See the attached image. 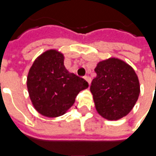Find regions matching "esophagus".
I'll list each match as a JSON object with an SVG mask.
<instances>
[{"instance_id":"1","label":"esophagus","mask_w":156,"mask_h":156,"mask_svg":"<svg viewBox=\"0 0 156 156\" xmlns=\"http://www.w3.org/2000/svg\"><path fill=\"white\" fill-rule=\"evenodd\" d=\"M84 79L88 82V84L90 85V83H91V78H90L89 76H84Z\"/></svg>"}]
</instances>
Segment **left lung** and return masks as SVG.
<instances>
[{
    "label": "left lung",
    "mask_w": 156,
    "mask_h": 156,
    "mask_svg": "<svg viewBox=\"0 0 156 156\" xmlns=\"http://www.w3.org/2000/svg\"><path fill=\"white\" fill-rule=\"evenodd\" d=\"M97 76L90 91L96 110L108 120H118L132 110L140 93L137 74L133 68L119 58L101 61L94 69Z\"/></svg>",
    "instance_id": "left-lung-1"
}]
</instances>
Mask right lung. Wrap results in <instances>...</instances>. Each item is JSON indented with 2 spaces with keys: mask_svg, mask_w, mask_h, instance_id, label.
I'll return each instance as SVG.
<instances>
[{
  "mask_svg": "<svg viewBox=\"0 0 156 156\" xmlns=\"http://www.w3.org/2000/svg\"><path fill=\"white\" fill-rule=\"evenodd\" d=\"M27 90L39 114L49 118L64 115L74 104L88 82L72 73L64 66V56L51 49L37 58L27 75Z\"/></svg>",
  "mask_w": 156,
  "mask_h": 156,
  "instance_id": "obj_1",
  "label": "right lung"
}]
</instances>
